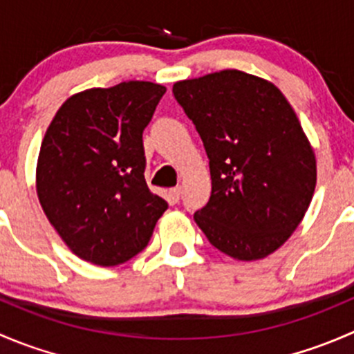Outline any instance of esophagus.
Returning a JSON list of instances; mask_svg holds the SVG:
<instances>
[{"mask_svg": "<svg viewBox=\"0 0 354 354\" xmlns=\"http://www.w3.org/2000/svg\"><path fill=\"white\" fill-rule=\"evenodd\" d=\"M169 195H171V200H173V202H178V200H180V197H181V187L171 188Z\"/></svg>", "mask_w": 354, "mask_h": 354, "instance_id": "esophagus-1", "label": "esophagus"}]
</instances>
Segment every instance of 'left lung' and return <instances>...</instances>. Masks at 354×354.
Wrapping results in <instances>:
<instances>
[{"label": "left lung", "mask_w": 354, "mask_h": 354, "mask_svg": "<svg viewBox=\"0 0 354 354\" xmlns=\"http://www.w3.org/2000/svg\"><path fill=\"white\" fill-rule=\"evenodd\" d=\"M173 94L209 157L212 192L195 223L233 259L276 252L301 223L317 183L315 154L283 92L223 70L176 82Z\"/></svg>", "instance_id": "left-lung-1"}]
</instances>
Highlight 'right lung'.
<instances>
[{"label":"right lung","instance_id":"1","mask_svg":"<svg viewBox=\"0 0 354 354\" xmlns=\"http://www.w3.org/2000/svg\"><path fill=\"white\" fill-rule=\"evenodd\" d=\"M166 87L121 82L71 95L53 118L37 160V197L68 248L101 267L128 262L167 202L145 183L144 133Z\"/></svg>","mask_w":354,"mask_h":354}]
</instances>
